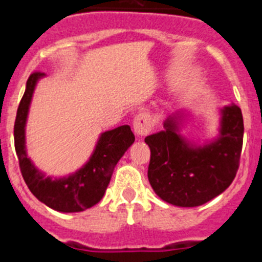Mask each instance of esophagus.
I'll return each instance as SVG.
<instances>
[{
  "instance_id": "obj_1",
  "label": "esophagus",
  "mask_w": 262,
  "mask_h": 262,
  "mask_svg": "<svg viewBox=\"0 0 262 262\" xmlns=\"http://www.w3.org/2000/svg\"><path fill=\"white\" fill-rule=\"evenodd\" d=\"M152 120L151 117L147 113H140L134 119V131L138 135H148L152 129Z\"/></svg>"
}]
</instances>
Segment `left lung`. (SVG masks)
Returning <instances> with one entry per match:
<instances>
[{
  "mask_svg": "<svg viewBox=\"0 0 262 262\" xmlns=\"http://www.w3.org/2000/svg\"><path fill=\"white\" fill-rule=\"evenodd\" d=\"M221 138L200 148H191L178 135L177 122L169 118L165 131L145 138L151 149L148 180L155 193L180 207L209 202L232 184L240 165L244 123L239 106L222 111Z\"/></svg>",
  "mask_w": 262,
  "mask_h": 262,
  "instance_id": "1",
  "label": "left lung"
}]
</instances>
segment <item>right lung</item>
I'll return each mask as SVG.
<instances>
[{
	"label": "right lung",
	"instance_id": "1",
	"mask_svg": "<svg viewBox=\"0 0 262 262\" xmlns=\"http://www.w3.org/2000/svg\"><path fill=\"white\" fill-rule=\"evenodd\" d=\"M41 76H45L41 72H32L30 75L14 123V145L20 173L30 191L48 207L61 212L84 211L102 200L115 165L129 145L135 142V136L127 124L106 131L99 138L93 156L84 168L67 178H46L32 165L25 149L27 111L36 81Z\"/></svg>",
	"mask_w": 262,
	"mask_h": 262
}]
</instances>
